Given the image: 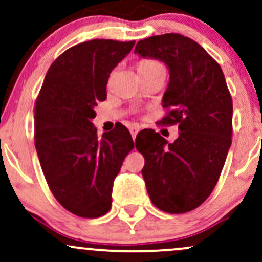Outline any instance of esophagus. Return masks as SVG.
Returning a JSON list of instances; mask_svg holds the SVG:
<instances>
[{"label": "esophagus", "instance_id": "1", "mask_svg": "<svg viewBox=\"0 0 262 262\" xmlns=\"http://www.w3.org/2000/svg\"><path fill=\"white\" fill-rule=\"evenodd\" d=\"M129 130H130V134H132V137H133V139H135L138 132H139V127H138V125H132V127L129 128Z\"/></svg>", "mask_w": 262, "mask_h": 262}]
</instances>
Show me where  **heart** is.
I'll use <instances>...</instances> for the list:
<instances>
[{"label": "heart", "instance_id": "b5f03b06", "mask_svg": "<svg viewBox=\"0 0 262 262\" xmlns=\"http://www.w3.org/2000/svg\"><path fill=\"white\" fill-rule=\"evenodd\" d=\"M152 68H164L160 62L155 61V60H151V59H146V60H143V61H140L139 64V69H152Z\"/></svg>", "mask_w": 262, "mask_h": 262}]
</instances>
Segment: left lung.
<instances>
[{
	"mask_svg": "<svg viewBox=\"0 0 262 262\" xmlns=\"http://www.w3.org/2000/svg\"><path fill=\"white\" fill-rule=\"evenodd\" d=\"M141 58L165 62L170 81L162 97V124H179L169 143L152 129L137 135L145 159L141 175L159 209L180 214L201 206L217 185L233 134V102L221 66L200 44L175 33L138 41Z\"/></svg>",
	"mask_w": 262,
	"mask_h": 262,
	"instance_id": "8db88e82",
	"label": "left lung"
}]
</instances>
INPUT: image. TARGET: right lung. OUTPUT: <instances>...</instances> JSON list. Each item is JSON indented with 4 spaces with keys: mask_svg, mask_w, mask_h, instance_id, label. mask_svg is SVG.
Masks as SVG:
<instances>
[{
    "mask_svg": "<svg viewBox=\"0 0 262 262\" xmlns=\"http://www.w3.org/2000/svg\"><path fill=\"white\" fill-rule=\"evenodd\" d=\"M135 41L93 39L75 45L48 70L35 101L34 141L50 191L69 212L98 218L112 206V188L134 148L124 125L97 137V102L107 98L112 70Z\"/></svg>",
    "mask_w": 262,
    "mask_h": 262,
    "instance_id": "right-lung-1",
    "label": "right lung"
}]
</instances>
